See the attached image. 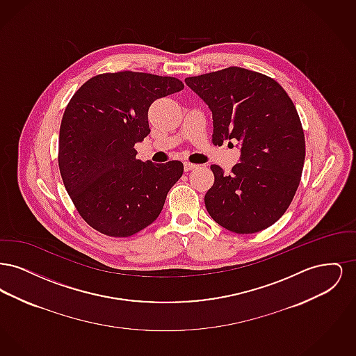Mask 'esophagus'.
Listing matches in <instances>:
<instances>
[{
    "instance_id": "1",
    "label": "esophagus",
    "mask_w": 356,
    "mask_h": 356,
    "mask_svg": "<svg viewBox=\"0 0 356 356\" xmlns=\"http://www.w3.org/2000/svg\"><path fill=\"white\" fill-rule=\"evenodd\" d=\"M196 167H197L196 164H192V163H188V161L184 163V170H186V172H188V170H195Z\"/></svg>"
}]
</instances>
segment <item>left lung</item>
<instances>
[{"instance_id":"1","label":"left lung","mask_w":356,"mask_h":356,"mask_svg":"<svg viewBox=\"0 0 356 356\" xmlns=\"http://www.w3.org/2000/svg\"><path fill=\"white\" fill-rule=\"evenodd\" d=\"M186 83L212 111V143L241 144L240 163L229 175L211 165L215 183L204 197L208 213L235 234L271 227L287 211L305 165V132L293 102L271 77L238 67Z\"/></svg>"}]
</instances>
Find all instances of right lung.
Masks as SVG:
<instances>
[{
	"label": "right lung",
	"mask_w": 356,
	"mask_h": 356,
	"mask_svg": "<svg viewBox=\"0 0 356 356\" xmlns=\"http://www.w3.org/2000/svg\"><path fill=\"white\" fill-rule=\"evenodd\" d=\"M183 88L176 77L125 70L89 79L70 99L60 125L58 167L93 229L132 236L160 215L184 167L177 160H137L135 144L151 132V104Z\"/></svg>",
	"instance_id": "right-lung-1"
}]
</instances>
